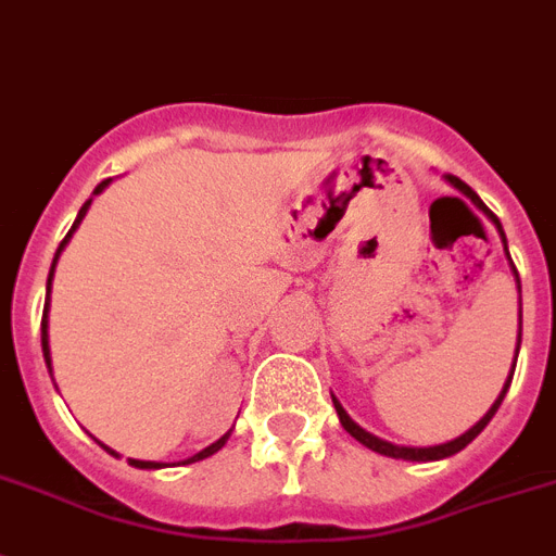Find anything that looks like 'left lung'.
Returning <instances> with one entry per match:
<instances>
[{
  "label": "left lung",
  "mask_w": 556,
  "mask_h": 556,
  "mask_svg": "<svg viewBox=\"0 0 556 556\" xmlns=\"http://www.w3.org/2000/svg\"><path fill=\"white\" fill-rule=\"evenodd\" d=\"M443 178H446L448 185H452L454 190L460 192V195H466V199H469L471 204H475L477 210H480V213H483L485 218H489V222H492L494 227H497V232H500V241H503V247H506V255H508L506 232H503V224H500V218H497V215H494L492 210H489V206H485L483 201H480V195H477V192L471 190V187L466 185V181H460V178H457V176H443ZM508 261H511V258H508ZM511 269H515V264H511ZM515 281H517V289H520V278H517V269H515ZM520 334H522V315H520ZM520 334H517V355H520ZM517 355H515V364H511V375H515ZM511 375H508V380H506V383H503V392L497 394V401L492 403V409L485 412V415L480 417V420H477L475 426H471L469 432H463L460 438L448 440V443H440V446H397V443H389V440L378 438V434L366 432L364 426H357L355 420H352V417L346 415V409H343V406H341V401H338V397H334V394H332V403H334V412H338V417H341V426H343V429H346V432H350L352 438L357 440V443H364L366 448H371V452H378V454H387V457H394V460H415V463L443 460V457H452V454H457V452H460V448H466V446H469L471 440H475L477 434L483 432L485 426H489V420H492V417H494V412H497V409H500V403H503V397H506L508 387H511Z\"/></svg>",
  "instance_id": "8db88e82"
}]
</instances>
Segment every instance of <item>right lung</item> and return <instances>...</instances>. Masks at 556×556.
<instances>
[{"label": "right lung", "instance_id": "add662e5", "mask_svg": "<svg viewBox=\"0 0 556 556\" xmlns=\"http://www.w3.org/2000/svg\"><path fill=\"white\" fill-rule=\"evenodd\" d=\"M110 181H113V178H108V181H102V185L96 187V190H93V195H99V192H102L104 187L110 185ZM93 195H90V199H87L85 204H81V210H79V215H76V222H73L71 232H67V236H64V241H62V244H59L56 255H53V264H50V275H48V295H45V315H41V355H45V364H48L50 378H53V364H50L48 309H50V287H53V273H56V261H59V255H62V250H64V247H67V241H71V238H73V232H76V229H79L81 218H85V215H87V210H90V204H93ZM229 434H232V429H229V432L224 434V438H218V440H215V443H210V446H206V448H201L199 454H192V457H187V460H181V463H195V460H204V457H210V454H215V452H218V448L224 446V443H227V438H229ZM99 446H102L104 452H110V454H113V457H118V452H113V448H110V446H104V443H99ZM130 466H136V469H164V463H155V460H132V457H130Z\"/></svg>", "mask_w": 556, "mask_h": 556}]
</instances>
